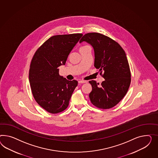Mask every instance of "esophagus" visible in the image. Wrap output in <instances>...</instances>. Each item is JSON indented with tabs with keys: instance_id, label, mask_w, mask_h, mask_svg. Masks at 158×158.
Masks as SVG:
<instances>
[{
	"instance_id": "34e87169",
	"label": "esophagus",
	"mask_w": 158,
	"mask_h": 158,
	"mask_svg": "<svg viewBox=\"0 0 158 158\" xmlns=\"http://www.w3.org/2000/svg\"><path fill=\"white\" fill-rule=\"evenodd\" d=\"M87 81H78L79 83H85Z\"/></svg>"
}]
</instances>
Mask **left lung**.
Segmentation results:
<instances>
[{
	"mask_svg": "<svg viewBox=\"0 0 158 158\" xmlns=\"http://www.w3.org/2000/svg\"><path fill=\"white\" fill-rule=\"evenodd\" d=\"M86 42L94 49V67L105 79L101 85L89 81L91 102L99 109L115 106L126 95L131 83V71L124 49L113 40L98 33L85 34L79 43Z\"/></svg>",
	"mask_w": 158,
	"mask_h": 158,
	"instance_id": "obj_1",
	"label": "left lung"
}]
</instances>
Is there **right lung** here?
<instances>
[{"instance_id":"right-lung-1","label":"right lung","mask_w":158,"mask_h":158,"mask_svg":"<svg viewBox=\"0 0 158 158\" xmlns=\"http://www.w3.org/2000/svg\"><path fill=\"white\" fill-rule=\"evenodd\" d=\"M83 34L57 35L48 39L35 52L31 61L29 79L35 100L52 114L64 111L77 85L59 74L68 55Z\"/></svg>"}]
</instances>
